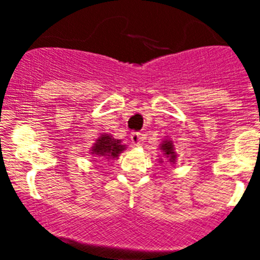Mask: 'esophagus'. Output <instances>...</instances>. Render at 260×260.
Returning a JSON list of instances; mask_svg holds the SVG:
<instances>
[{
	"label": "esophagus",
	"mask_w": 260,
	"mask_h": 260,
	"mask_svg": "<svg viewBox=\"0 0 260 260\" xmlns=\"http://www.w3.org/2000/svg\"><path fill=\"white\" fill-rule=\"evenodd\" d=\"M130 139H132V143L137 147H141L142 143H143V137H142V134H139V133H132Z\"/></svg>",
	"instance_id": "obj_1"
}]
</instances>
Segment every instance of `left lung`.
Segmentation results:
<instances>
[{"label": "left lung", "mask_w": 260, "mask_h": 260, "mask_svg": "<svg viewBox=\"0 0 260 260\" xmlns=\"http://www.w3.org/2000/svg\"><path fill=\"white\" fill-rule=\"evenodd\" d=\"M158 146H160V151L162 152V157L158 158V162H160V164H162V162H171V164H176L177 157H178V153L176 152L173 141H171L169 138H165L164 141L158 144Z\"/></svg>", "instance_id": "8db88e82"}]
</instances>
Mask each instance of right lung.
I'll use <instances>...</instances> for the list:
<instances>
[{"label": "right lung", "instance_id": "1", "mask_svg": "<svg viewBox=\"0 0 260 260\" xmlns=\"http://www.w3.org/2000/svg\"><path fill=\"white\" fill-rule=\"evenodd\" d=\"M126 150V144L121 143L119 139H116L112 134L99 135V138L89 148V155L99 158H104L107 161H112L119 157V155Z\"/></svg>", "mask_w": 260, "mask_h": 260}]
</instances>
